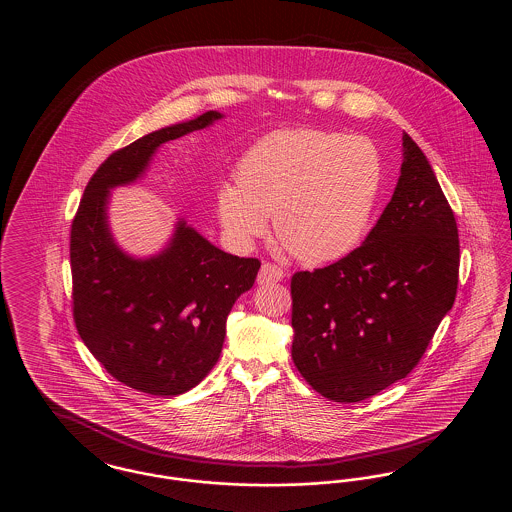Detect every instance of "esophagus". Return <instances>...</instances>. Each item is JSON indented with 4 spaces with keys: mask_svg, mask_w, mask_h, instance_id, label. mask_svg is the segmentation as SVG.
<instances>
[{
    "mask_svg": "<svg viewBox=\"0 0 512 512\" xmlns=\"http://www.w3.org/2000/svg\"><path fill=\"white\" fill-rule=\"evenodd\" d=\"M286 278V272L276 265H270V263H263V267L259 270V276H257V282L259 284H268V282H280Z\"/></svg>",
    "mask_w": 512,
    "mask_h": 512,
    "instance_id": "esophagus-1",
    "label": "esophagus"
}]
</instances>
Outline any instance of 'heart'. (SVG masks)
I'll use <instances>...</instances> for the list:
<instances>
[{"mask_svg": "<svg viewBox=\"0 0 512 512\" xmlns=\"http://www.w3.org/2000/svg\"><path fill=\"white\" fill-rule=\"evenodd\" d=\"M382 178L380 153L361 136L276 130L245 153L240 180L220 186L217 213L238 245L263 236L274 215L276 238L297 259L332 263L363 242Z\"/></svg>", "mask_w": 512, "mask_h": 512, "instance_id": "b5f03b06", "label": "heart"}]
</instances>
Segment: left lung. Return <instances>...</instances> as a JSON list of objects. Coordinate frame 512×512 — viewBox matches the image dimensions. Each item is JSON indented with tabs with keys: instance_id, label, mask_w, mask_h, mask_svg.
<instances>
[{
	"instance_id": "1",
	"label": "left lung",
	"mask_w": 512,
	"mask_h": 512,
	"mask_svg": "<svg viewBox=\"0 0 512 512\" xmlns=\"http://www.w3.org/2000/svg\"><path fill=\"white\" fill-rule=\"evenodd\" d=\"M457 282L455 215L403 132L395 190L365 242L330 267L293 274V363L332 401L372 397L418 365Z\"/></svg>"
}]
</instances>
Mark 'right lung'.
Wrapping results in <instances>:
<instances>
[{
  "label": "right lung",
  "mask_w": 512,
  "mask_h": 512,
  "mask_svg": "<svg viewBox=\"0 0 512 512\" xmlns=\"http://www.w3.org/2000/svg\"><path fill=\"white\" fill-rule=\"evenodd\" d=\"M220 119L207 111L115 151L88 182L71 228L76 330L113 378L149 395L186 393L217 365L226 318L261 263L224 253L186 219L157 253L136 257L111 232V190L144 178L163 144Z\"/></svg>",
  "instance_id": "obj_1"
}]
</instances>
